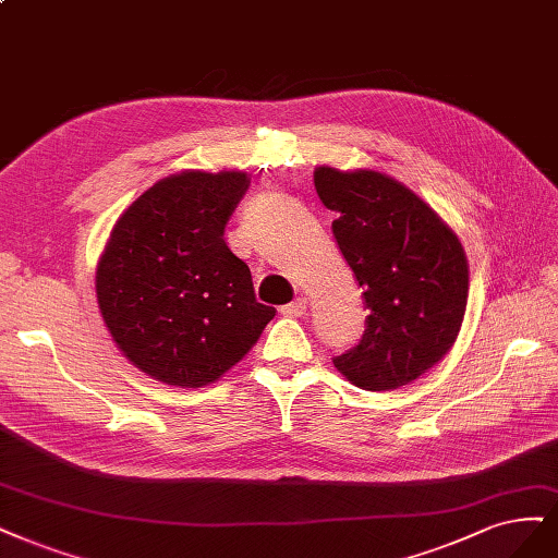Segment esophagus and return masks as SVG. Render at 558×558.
Listing matches in <instances>:
<instances>
[{"instance_id":"obj_1","label":"esophagus","mask_w":558,"mask_h":558,"mask_svg":"<svg viewBox=\"0 0 558 558\" xmlns=\"http://www.w3.org/2000/svg\"><path fill=\"white\" fill-rule=\"evenodd\" d=\"M281 314H283V316H291V318L304 316V314H306V300H304V298H298V300H293L291 304H283V306H281Z\"/></svg>"}]
</instances>
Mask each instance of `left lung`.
<instances>
[{"label":"left lung","mask_w":558,"mask_h":558,"mask_svg":"<svg viewBox=\"0 0 558 558\" xmlns=\"http://www.w3.org/2000/svg\"><path fill=\"white\" fill-rule=\"evenodd\" d=\"M316 194L369 310L357 345L332 357L353 386L397 390L446 357L462 328L469 263L459 238L401 182L320 166Z\"/></svg>","instance_id":"8db88e82"}]
</instances>
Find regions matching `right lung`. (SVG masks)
Instances as JSON below:
<instances>
[{
    "mask_svg": "<svg viewBox=\"0 0 558 558\" xmlns=\"http://www.w3.org/2000/svg\"><path fill=\"white\" fill-rule=\"evenodd\" d=\"M240 170L159 180L114 223L96 267V300L118 349L180 388L215 383L275 318L223 230L246 194Z\"/></svg>",
    "mask_w": 558,
    "mask_h": 558,
    "instance_id": "1",
    "label": "right lung"
}]
</instances>
